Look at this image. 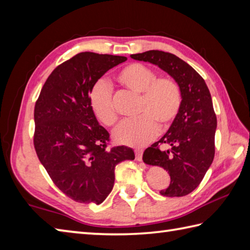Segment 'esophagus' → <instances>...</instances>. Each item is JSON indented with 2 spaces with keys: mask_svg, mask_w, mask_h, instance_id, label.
Instances as JSON below:
<instances>
[{
  "mask_svg": "<svg viewBox=\"0 0 250 250\" xmlns=\"http://www.w3.org/2000/svg\"><path fill=\"white\" fill-rule=\"evenodd\" d=\"M143 157V150L142 149H135V159L137 161H142Z\"/></svg>",
  "mask_w": 250,
  "mask_h": 250,
  "instance_id": "34e87169",
  "label": "esophagus"
}]
</instances>
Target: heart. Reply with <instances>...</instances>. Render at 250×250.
<instances>
[{
  "mask_svg": "<svg viewBox=\"0 0 250 250\" xmlns=\"http://www.w3.org/2000/svg\"><path fill=\"white\" fill-rule=\"evenodd\" d=\"M157 75L152 68L141 63H131L117 74V81L132 92L141 94L139 118L125 120L113 133L116 143L131 147H142L158 134L159 125L166 126L177 116L182 105V92L172 78ZM89 104L95 117L105 125H114L117 113L108 84L99 81L89 93Z\"/></svg>",
  "mask_w": 250,
  "mask_h": 250,
  "instance_id": "1",
  "label": "heart"
}]
</instances>
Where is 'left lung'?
<instances>
[{
	"instance_id": "8db88e82",
	"label": "left lung",
	"mask_w": 250,
	"mask_h": 250,
	"mask_svg": "<svg viewBox=\"0 0 250 250\" xmlns=\"http://www.w3.org/2000/svg\"><path fill=\"white\" fill-rule=\"evenodd\" d=\"M130 57L157 65L180 88L182 105L177 116L167 133L144 151L143 160L168 172L171 183L160 194L187 195L200 185L215 156L217 118L209 90L193 67L173 54L149 50Z\"/></svg>"
}]
</instances>
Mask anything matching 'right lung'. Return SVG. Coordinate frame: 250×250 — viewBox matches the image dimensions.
<instances>
[{
	"instance_id": "1",
	"label": "right lung",
	"mask_w": 250,
	"mask_h": 250,
	"mask_svg": "<svg viewBox=\"0 0 250 250\" xmlns=\"http://www.w3.org/2000/svg\"><path fill=\"white\" fill-rule=\"evenodd\" d=\"M125 57L81 52L56 67L34 108V147L55 185L79 203L101 204L115 183V167L134 160L132 148L106 147L109 133L89 104L93 84Z\"/></svg>"
}]
</instances>
